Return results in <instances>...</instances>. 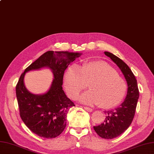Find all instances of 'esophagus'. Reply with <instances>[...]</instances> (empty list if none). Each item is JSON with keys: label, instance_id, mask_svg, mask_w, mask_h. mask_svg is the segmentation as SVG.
Listing matches in <instances>:
<instances>
[{"label": "esophagus", "instance_id": "esophagus-1", "mask_svg": "<svg viewBox=\"0 0 154 154\" xmlns=\"http://www.w3.org/2000/svg\"><path fill=\"white\" fill-rule=\"evenodd\" d=\"M84 108H85V110L88 111V112H92V108H89V107L84 106Z\"/></svg>", "mask_w": 154, "mask_h": 154}]
</instances>
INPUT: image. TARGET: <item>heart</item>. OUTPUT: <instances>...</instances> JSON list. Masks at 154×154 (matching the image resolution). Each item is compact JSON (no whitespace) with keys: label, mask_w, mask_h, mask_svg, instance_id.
<instances>
[{"label":"heart","mask_w":154,"mask_h":154,"mask_svg":"<svg viewBox=\"0 0 154 154\" xmlns=\"http://www.w3.org/2000/svg\"><path fill=\"white\" fill-rule=\"evenodd\" d=\"M87 84L90 91L80 96L81 102L104 109L119 105L127 92L125 80L112 66L102 60L85 62L80 68L72 66L66 71L64 85L71 98H76L87 88Z\"/></svg>","instance_id":"heart-1"}]
</instances>
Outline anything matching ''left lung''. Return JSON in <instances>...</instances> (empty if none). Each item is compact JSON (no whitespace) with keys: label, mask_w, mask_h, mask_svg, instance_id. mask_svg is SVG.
<instances>
[{"label":"left lung","mask_w":154,"mask_h":154,"mask_svg":"<svg viewBox=\"0 0 154 154\" xmlns=\"http://www.w3.org/2000/svg\"><path fill=\"white\" fill-rule=\"evenodd\" d=\"M122 71L127 82L128 91L126 98L117 108L105 111L106 119L94 129L97 134L105 139H112L122 134L131 125L137 108L139 98V91L137 81L131 69L122 60L112 53L105 52Z\"/></svg>","instance_id":"obj_1"}]
</instances>
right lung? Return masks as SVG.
<instances>
[{"label":"right lung","mask_w":154,"mask_h":154,"mask_svg":"<svg viewBox=\"0 0 154 154\" xmlns=\"http://www.w3.org/2000/svg\"><path fill=\"white\" fill-rule=\"evenodd\" d=\"M80 55L68 51H47L21 73L16 87L20 115L30 131L39 137L56 138L66 128L67 112L75 104L62 90L63 73L69 63ZM44 66L51 68L54 74L51 88L44 95L31 94L24 87V74Z\"/></svg>","instance_id":"add662e5"}]
</instances>
